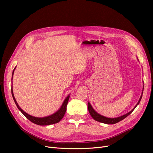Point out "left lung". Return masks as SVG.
Returning a JSON list of instances; mask_svg holds the SVG:
<instances>
[{
  "instance_id": "1",
  "label": "left lung",
  "mask_w": 153,
  "mask_h": 153,
  "mask_svg": "<svg viewBox=\"0 0 153 153\" xmlns=\"http://www.w3.org/2000/svg\"><path fill=\"white\" fill-rule=\"evenodd\" d=\"M143 90H144V85H143V91H142V93H141V97H140L138 103H136V105H135V107L130 111H129L128 113H127V114H126L123 115H122V116L118 117H116V118H108V117H104V116L101 115L99 114H98L97 112L94 109V108L92 107L90 102H88V110H89V114L91 115V117L95 120H96V121H97V122H101V123H105V124H115V123H118L120 121H122V120L125 119L126 117H128L130 114H131L132 113V111L134 110V108L136 107H137V105L140 103V102L141 101V99L142 98Z\"/></svg>"
}]
</instances>
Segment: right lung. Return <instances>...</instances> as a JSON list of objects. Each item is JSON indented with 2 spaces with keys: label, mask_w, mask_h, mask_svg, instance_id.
<instances>
[{
  "label": "right lung",
  "mask_w": 153,
  "mask_h": 153,
  "mask_svg": "<svg viewBox=\"0 0 153 153\" xmlns=\"http://www.w3.org/2000/svg\"><path fill=\"white\" fill-rule=\"evenodd\" d=\"M16 67L14 68L13 72H12V80L13 79V74L14 73V71ZM11 92H12V97L13 99V100L17 105V108H19V110L22 112V113L27 118H28L30 121H31L32 123H33L35 124L38 125H52V124H54V123H57L58 122H59L61 121V120L62 118V117H64V114L66 113V107L68 105V103L69 99V97H70V94L68 95L67 96V97L65 99V100H64L61 107H60V108L56 111L55 113H54L53 114L48 116V117H33L31 115H28V114H27L25 111H24L18 105V103L16 101L14 95H13V89L12 87L11 89Z\"/></svg>",
  "instance_id": "obj_1"
}]
</instances>
